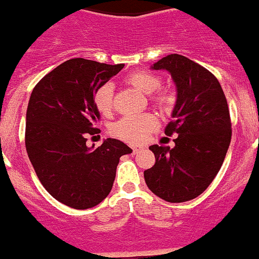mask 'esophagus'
<instances>
[{
    "label": "esophagus",
    "mask_w": 259,
    "mask_h": 259,
    "mask_svg": "<svg viewBox=\"0 0 259 259\" xmlns=\"http://www.w3.org/2000/svg\"><path fill=\"white\" fill-rule=\"evenodd\" d=\"M141 150H143V147H141V146H132V151H133V154L140 153Z\"/></svg>",
    "instance_id": "esophagus-1"
}]
</instances>
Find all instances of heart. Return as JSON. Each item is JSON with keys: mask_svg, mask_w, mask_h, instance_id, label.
<instances>
[{"mask_svg": "<svg viewBox=\"0 0 259 259\" xmlns=\"http://www.w3.org/2000/svg\"><path fill=\"white\" fill-rule=\"evenodd\" d=\"M125 82L130 87L136 88L137 91L150 95L155 91L154 95H151V101L155 106H158L162 110H170L175 103V97L171 93V91L160 87V79L154 73L146 72V71H134L129 73L125 77ZM113 85L109 82H105L101 87L96 89L93 95V103L99 113L106 116L113 110ZM158 129V119L155 116L145 113L140 116H129L123 117L114 122L110 127V133L119 140L125 141L132 145H138L146 140L150 134Z\"/></svg>", "mask_w": 259, "mask_h": 259, "instance_id": "1", "label": "heart"}]
</instances>
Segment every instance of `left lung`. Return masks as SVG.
Instances as JSON below:
<instances>
[{
	"instance_id": "obj_1",
	"label": "left lung",
	"mask_w": 259,
	"mask_h": 259,
	"mask_svg": "<svg viewBox=\"0 0 259 259\" xmlns=\"http://www.w3.org/2000/svg\"><path fill=\"white\" fill-rule=\"evenodd\" d=\"M153 68L167 69L177 84V105L164 133L178 138L172 149L150 146L155 164L143 175L156 196L183 203L207 190L223 166L232 138L229 108L216 76L186 56L171 54Z\"/></svg>"
}]
</instances>
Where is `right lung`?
<instances>
[{
    "instance_id": "1",
    "label": "right lung",
    "mask_w": 259,
    "mask_h": 259,
    "mask_svg": "<svg viewBox=\"0 0 259 259\" xmlns=\"http://www.w3.org/2000/svg\"><path fill=\"white\" fill-rule=\"evenodd\" d=\"M123 66L69 59L39 80L30 96L25 132L29 159L47 192L75 209L101 203L112 190L119 158L132 153L113 138L97 149L87 146V138L100 133L93 95Z\"/></svg>"
}]
</instances>
